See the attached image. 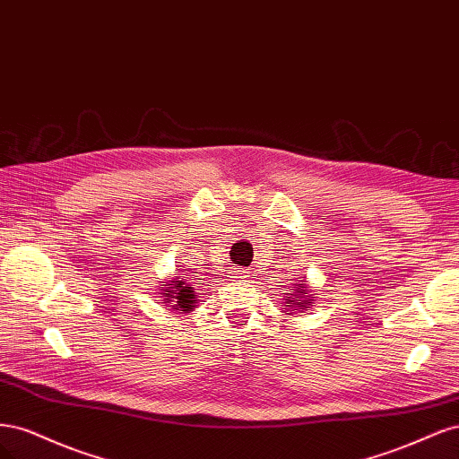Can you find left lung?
<instances>
[{
	"label": "left lung",
	"mask_w": 459,
	"mask_h": 459,
	"mask_svg": "<svg viewBox=\"0 0 459 459\" xmlns=\"http://www.w3.org/2000/svg\"><path fill=\"white\" fill-rule=\"evenodd\" d=\"M293 293H290V298L286 299V313L288 315H291V313H298L299 308H308V305L313 303L315 299H313V293H310V290L307 288V284H303V282H298V284H293Z\"/></svg>",
	"instance_id": "8db88e82"
}]
</instances>
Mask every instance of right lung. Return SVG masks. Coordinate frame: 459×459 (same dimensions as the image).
Returning <instances> with one entry per match:
<instances>
[{"instance_id":"obj_1","label":"right lung","mask_w":459,"mask_h":459,"mask_svg":"<svg viewBox=\"0 0 459 459\" xmlns=\"http://www.w3.org/2000/svg\"><path fill=\"white\" fill-rule=\"evenodd\" d=\"M161 286H166L164 290H161V298H164V303H171L169 305L171 308L186 313V310H192L196 307L198 299L195 295V290L190 288V284L185 282V278L183 280L173 278V280H169V282H164Z\"/></svg>"}]
</instances>
